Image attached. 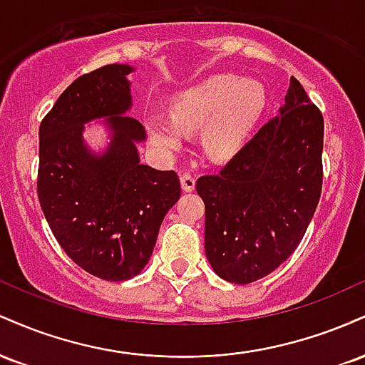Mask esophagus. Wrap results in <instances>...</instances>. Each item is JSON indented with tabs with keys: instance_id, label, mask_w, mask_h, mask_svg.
Returning a JSON list of instances; mask_svg holds the SVG:
<instances>
[{
	"instance_id": "34e87169",
	"label": "esophagus",
	"mask_w": 365,
	"mask_h": 365,
	"mask_svg": "<svg viewBox=\"0 0 365 365\" xmlns=\"http://www.w3.org/2000/svg\"><path fill=\"white\" fill-rule=\"evenodd\" d=\"M180 182H182L183 192H192L195 188V178L190 173H182L180 175Z\"/></svg>"
}]
</instances>
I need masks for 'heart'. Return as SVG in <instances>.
<instances>
[{"mask_svg": "<svg viewBox=\"0 0 365 365\" xmlns=\"http://www.w3.org/2000/svg\"><path fill=\"white\" fill-rule=\"evenodd\" d=\"M267 106L266 87L254 78L217 73L178 92L171 101V120L154 116L149 133L163 149L175 150L183 132H200V144L212 161H228L240 153Z\"/></svg>", "mask_w": 365, "mask_h": 365, "instance_id": "obj_1", "label": "heart"}]
</instances>
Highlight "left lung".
<instances>
[{
    "mask_svg": "<svg viewBox=\"0 0 365 365\" xmlns=\"http://www.w3.org/2000/svg\"><path fill=\"white\" fill-rule=\"evenodd\" d=\"M324 120L295 77L279 113L217 175L197 180L207 261L220 278L257 282L295 252L322 188Z\"/></svg>",
    "mask_w": 365,
    "mask_h": 365,
    "instance_id": "left-lung-1",
    "label": "left lung"
}]
</instances>
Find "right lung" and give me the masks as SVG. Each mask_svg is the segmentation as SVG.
<instances>
[{
  "instance_id": "right-lung-1",
  "label": "right lung",
  "mask_w": 365,
  "mask_h": 365,
  "mask_svg": "<svg viewBox=\"0 0 365 365\" xmlns=\"http://www.w3.org/2000/svg\"><path fill=\"white\" fill-rule=\"evenodd\" d=\"M133 66H101L66 87L39 127L37 195L58 244L83 271L125 282L148 266L159 226L182 194L178 175L142 165L132 108ZM103 119L110 144L94 153L85 123Z\"/></svg>"
}]
</instances>
